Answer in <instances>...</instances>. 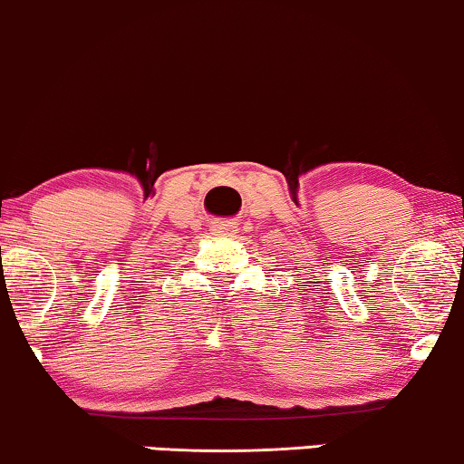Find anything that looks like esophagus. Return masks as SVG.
Listing matches in <instances>:
<instances>
[{
	"label": "esophagus",
	"instance_id": "esophagus-1",
	"mask_svg": "<svg viewBox=\"0 0 464 464\" xmlns=\"http://www.w3.org/2000/svg\"><path fill=\"white\" fill-rule=\"evenodd\" d=\"M235 229H237V227H235V223H229V220H225V223H218V225L212 227V231L217 235H229Z\"/></svg>",
	"mask_w": 464,
	"mask_h": 464
}]
</instances>
